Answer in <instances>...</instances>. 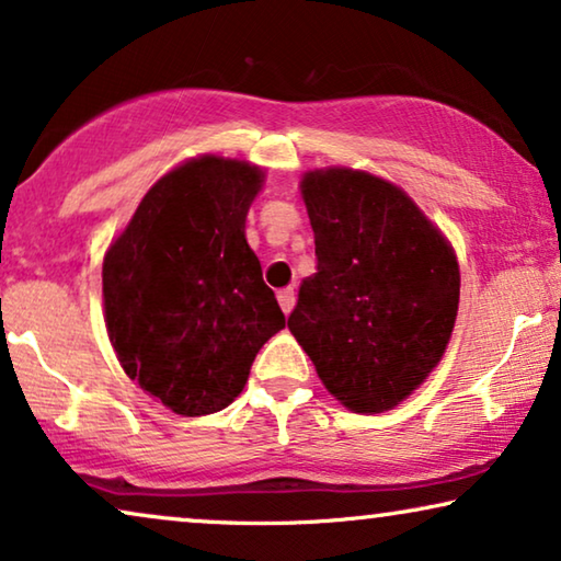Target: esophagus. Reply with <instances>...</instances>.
<instances>
[{
    "label": "esophagus",
    "instance_id": "esophagus-1",
    "mask_svg": "<svg viewBox=\"0 0 561 561\" xmlns=\"http://www.w3.org/2000/svg\"><path fill=\"white\" fill-rule=\"evenodd\" d=\"M278 304H280V309H283V313H288L294 311V306H296V294H294V288H283V290H278Z\"/></svg>",
    "mask_w": 561,
    "mask_h": 561
}]
</instances>
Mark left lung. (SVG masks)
Returning a JSON list of instances; mask_svg holds the SVG:
<instances>
[{
  "instance_id": "obj_1",
  "label": "left lung",
  "mask_w": 561,
  "mask_h": 561,
  "mask_svg": "<svg viewBox=\"0 0 561 561\" xmlns=\"http://www.w3.org/2000/svg\"><path fill=\"white\" fill-rule=\"evenodd\" d=\"M317 273L288 317L321 382L355 413L393 409L439 363L459 267L439 229L393 183L313 171L301 181Z\"/></svg>"
}]
</instances>
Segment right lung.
Returning <instances> with one entry per match:
<instances>
[{
  "label": "right lung",
  "instance_id": "add662e5",
  "mask_svg": "<svg viewBox=\"0 0 561 561\" xmlns=\"http://www.w3.org/2000/svg\"><path fill=\"white\" fill-rule=\"evenodd\" d=\"M263 171L198 158L152 186L104 257L106 329L122 367L181 416L227 409L286 327L244 217Z\"/></svg>",
  "mask_w": 561,
  "mask_h": 561
}]
</instances>
